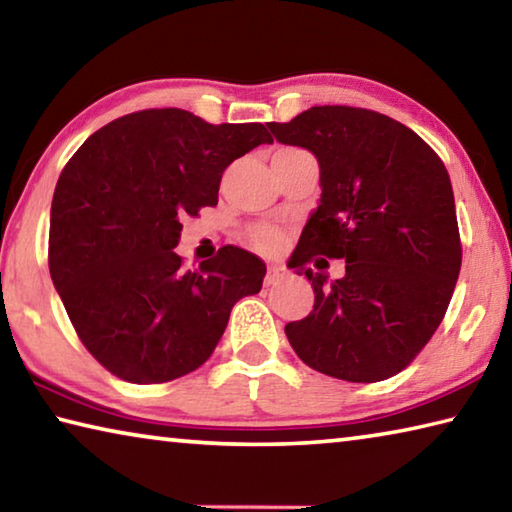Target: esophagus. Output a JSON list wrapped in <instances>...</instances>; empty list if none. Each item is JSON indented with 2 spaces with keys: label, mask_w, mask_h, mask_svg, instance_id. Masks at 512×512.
<instances>
[{
  "label": "esophagus",
  "mask_w": 512,
  "mask_h": 512,
  "mask_svg": "<svg viewBox=\"0 0 512 512\" xmlns=\"http://www.w3.org/2000/svg\"><path fill=\"white\" fill-rule=\"evenodd\" d=\"M287 275H289L287 268L277 266V264H271V266H268V271H266L264 284H268V287H271V284H277L280 280H284V277H287Z\"/></svg>",
  "instance_id": "1"
}]
</instances>
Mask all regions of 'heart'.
I'll use <instances>...</instances> for the list:
<instances>
[{"instance_id": "b5f03b06", "label": "heart", "mask_w": 512, "mask_h": 512, "mask_svg": "<svg viewBox=\"0 0 512 512\" xmlns=\"http://www.w3.org/2000/svg\"><path fill=\"white\" fill-rule=\"evenodd\" d=\"M282 151H293V149H282ZM250 239L262 250H275L282 244V232L271 225H257V228L250 230Z\"/></svg>"}]
</instances>
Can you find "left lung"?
Wrapping results in <instances>:
<instances>
[{
  "instance_id": "left-lung-1",
  "label": "left lung",
  "mask_w": 512,
  "mask_h": 512,
  "mask_svg": "<svg viewBox=\"0 0 512 512\" xmlns=\"http://www.w3.org/2000/svg\"><path fill=\"white\" fill-rule=\"evenodd\" d=\"M268 128L316 155L323 187L289 262L316 293L314 311L284 327L291 348L336 379L397 375L443 323L461 271L443 160L411 128L366 108L314 106ZM316 254L346 259L341 281L310 271Z\"/></svg>"
}]
</instances>
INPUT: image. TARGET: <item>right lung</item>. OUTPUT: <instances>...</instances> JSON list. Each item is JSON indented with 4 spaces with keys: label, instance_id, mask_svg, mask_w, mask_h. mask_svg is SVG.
I'll use <instances>...</instances> for the list:
<instances>
[{
    "label": "right lung",
    "instance_id": "add662e5",
    "mask_svg": "<svg viewBox=\"0 0 512 512\" xmlns=\"http://www.w3.org/2000/svg\"><path fill=\"white\" fill-rule=\"evenodd\" d=\"M264 124L151 108L90 135L60 173L49 273L81 343L112 375L164 384L201 368L266 264L223 246L198 268L173 253L185 214L219 201L228 164L271 144Z\"/></svg>",
    "mask_w": 512,
    "mask_h": 512
}]
</instances>
